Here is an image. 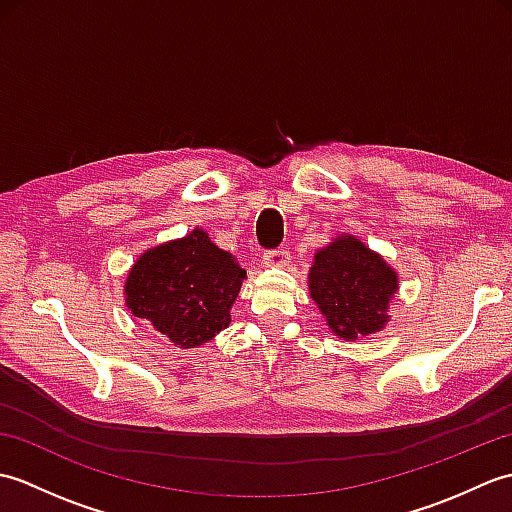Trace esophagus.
Here are the masks:
<instances>
[{"instance_id":"34e87169","label":"esophagus","mask_w":512,"mask_h":512,"mask_svg":"<svg viewBox=\"0 0 512 512\" xmlns=\"http://www.w3.org/2000/svg\"><path fill=\"white\" fill-rule=\"evenodd\" d=\"M288 259H290V253L288 250H268V253H264V266L268 268H286L288 266Z\"/></svg>"}]
</instances>
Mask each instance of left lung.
Listing matches in <instances>:
<instances>
[{
  "instance_id": "obj_1",
  "label": "left lung",
  "mask_w": 512,
  "mask_h": 512,
  "mask_svg": "<svg viewBox=\"0 0 512 512\" xmlns=\"http://www.w3.org/2000/svg\"><path fill=\"white\" fill-rule=\"evenodd\" d=\"M398 273L385 257L350 233L314 253L308 290L336 339L358 341L389 323Z\"/></svg>"
}]
</instances>
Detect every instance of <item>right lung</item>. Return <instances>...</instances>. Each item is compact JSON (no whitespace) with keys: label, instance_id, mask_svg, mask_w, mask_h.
<instances>
[{"label":"right lung","instance_id":"add662e5","mask_svg":"<svg viewBox=\"0 0 512 512\" xmlns=\"http://www.w3.org/2000/svg\"><path fill=\"white\" fill-rule=\"evenodd\" d=\"M244 279L237 259L195 226L184 237L147 248L129 268L123 295L134 317L189 350L228 328Z\"/></svg>","mask_w":512,"mask_h":512}]
</instances>
